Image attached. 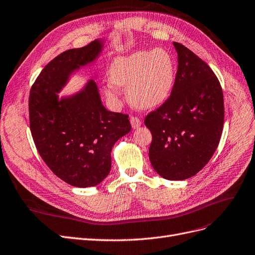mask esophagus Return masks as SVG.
I'll list each match as a JSON object with an SVG mask.
<instances>
[{
	"label": "esophagus",
	"instance_id": "obj_1",
	"mask_svg": "<svg viewBox=\"0 0 255 255\" xmlns=\"http://www.w3.org/2000/svg\"><path fill=\"white\" fill-rule=\"evenodd\" d=\"M130 123H131V126H132V128H137L142 125V122H140V120L137 117H131Z\"/></svg>",
	"mask_w": 255,
	"mask_h": 255
}]
</instances>
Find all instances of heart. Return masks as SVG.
<instances>
[{
  "instance_id": "b5f03b06",
  "label": "heart",
  "mask_w": 255,
  "mask_h": 255,
  "mask_svg": "<svg viewBox=\"0 0 255 255\" xmlns=\"http://www.w3.org/2000/svg\"><path fill=\"white\" fill-rule=\"evenodd\" d=\"M109 80L118 86H127V97L134 106L155 108L170 96L174 82V63L171 54L162 48L139 50L113 61L108 70ZM108 96L115 94L109 85Z\"/></svg>"
}]
</instances>
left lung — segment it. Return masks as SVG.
I'll list each match as a JSON object with an SVG mask.
<instances>
[{"mask_svg":"<svg viewBox=\"0 0 255 255\" xmlns=\"http://www.w3.org/2000/svg\"><path fill=\"white\" fill-rule=\"evenodd\" d=\"M173 45L178 65L171 94L144 123L152 134L153 169L166 180L183 181L202 170L219 146L224 97L209 66L184 45Z\"/></svg>","mask_w":255,"mask_h":255,"instance_id":"left-lung-1","label":"left lung"}]
</instances>
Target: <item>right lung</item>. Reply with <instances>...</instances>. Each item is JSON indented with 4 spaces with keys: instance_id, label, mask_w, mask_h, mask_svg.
Listing matches in <instances>:
<instances>
[{
    "instance_id": "add662e5",
    "label": "right lung",
    "mask_w": 255,
    "mask_h": 255,
    "mask_svg": "<svg viewBox=\"0 0 255 255\" xmlns=\"http://www.w3.org/2000/svg\"><path fill=\"white\" fill-rule=\"evenodd\" d=\"M103 48L93 41L66 50L47 64L29 94V124L33 142L50 170L67 184L97 186L111 169V150L131 130L128 115L103 106L97 84L59 100L70 74L92 63Z\"/></svg>"
}]
</instances>
